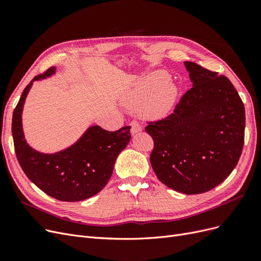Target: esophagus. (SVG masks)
<instances>
[{
    "instance_id": "esophagus-1",
    "label": "esophagus",
    "mask_w": 261,
    "mask_h": 261,
    "mask_svg": "<svg viewBox=\"0 0 261 261\" xmlns=\"http://www.w3.org/2000/svg\"><path fill=\"white\" fill-rule=\"evenodd\" d=\"M129 125H130V133L133 134V135L134 134H137V133L143 130V127H141L140 124L137 121H132Z\"/></svg>"
}]
</instances>
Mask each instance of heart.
<instances>
[{"label": "heart", "mask_w": 261, "mask_h": 261, "mask_svg": "<svg viewBox=\"0 0 261 261\" xmlns=\"http://www.w3.org/2000/svg\"><path fill=\"white\" fill-rule=\"evenodd\" d=\"M178 96L175 84L162 70L141 76L121 94V102L127 108L139 109L146 117L159 118L169 114Z\"/></svg>", "instance_id": "heart-1"}]
</instances>
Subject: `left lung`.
Segmentation results:
<instances>
[{
  "mask_svg": "<svg viewBox=\"0 0 261 261\" xmlns=\"http://www.w3.org/2000/svg\"><path fill=\"white\" fill-rule=\"evenodd\" d=\"M193 87L163 120L149 122L150 163L164 185L195 195L231 174L242 154L245 108L228 78L184 62Z\"/></svg>",
  "mask_w": 261,
  "mask_h": 261,
  "instance_id": "left-lung-1",
  "label": "left lung"
}]
</instances>
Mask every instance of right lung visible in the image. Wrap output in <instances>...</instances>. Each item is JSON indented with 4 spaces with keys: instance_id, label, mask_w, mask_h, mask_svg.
Wrapping results in <instances>:
<instances>
[{
    "instance_id": "add662e5",
    "label": "right lung",
    "mask_w": 261,
    "mask_h": 261,
    "mask_svg": "<svg viewBox=\"0 0 261 261\" xmlns=\"http://www.w3.org/2000/svg\"><path fill=\"white\" fill-rule=\"evenodd\" d=\"M54 73L55 67H51L36 76L21 93L12 121L15 152L27 177L46 195L61 201H81L98 194L108 184L117 155L130 140V126L116 132L90 126L74 145L55 153H42L31 148L22 130L23 103L33 83Z\"/></svg>"
}]
</instances>
